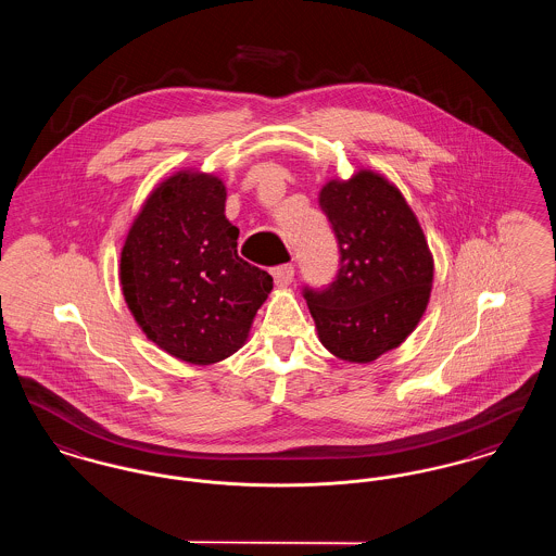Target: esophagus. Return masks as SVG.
I'll return each instance as SVG.
<instances>
[{
	"label": "esophagus",
	"mask_w": 556,
	"mask_h": 556,
	"mask_svg": "<svg viewBox=\"0 0 556 556\" xmlns=\"http://www.w3.org/2000/svg\"><path fill=\"white\" fill-rule=\"evenodd\" d=\"M273 279H275L277 288H288L293 281V266L283 265L273 268Z\"/></svg>",
	"instance_id": "1"
}]
</instances>
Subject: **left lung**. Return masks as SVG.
Segmentation results:
<instances>
[{"mask_svg": "<svg viewBox=\"0 0 556 556\" xmlns=\"http://www.w3.org/2000/svg\"><path fill=\"white\" fill-rule=\"evenodd\" d=\"M318 204L338 238L340 270L327 290H304V298L320 344L345 363L367 365L419 325L433 256L402 191L375 170L327 181Z\"/></svg>", "mask_w": 556, "mask_h": 556, "instance_id": "left-lung-1", "label": "left lung"}]
</instances>
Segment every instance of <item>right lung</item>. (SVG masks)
Here are the masks:
<instances>
[{
	"instance_id": "obj_1",
	"label": "right lung",
	"mask_w": 556,
	"mask_h": 556,
	"mask_svg": "<svg viewBox=\"0 0 556 556\" xmlns=\"http://www.w3.org/2000/svg\"><path fill=\"white\" fill-rule=\"evenodd\" d=\"M227 189L179 170L146 198L121 252V286L150 342L189 365H214L245 344L273 277L238 256Z\"/></svg>"
}]
</instances>
